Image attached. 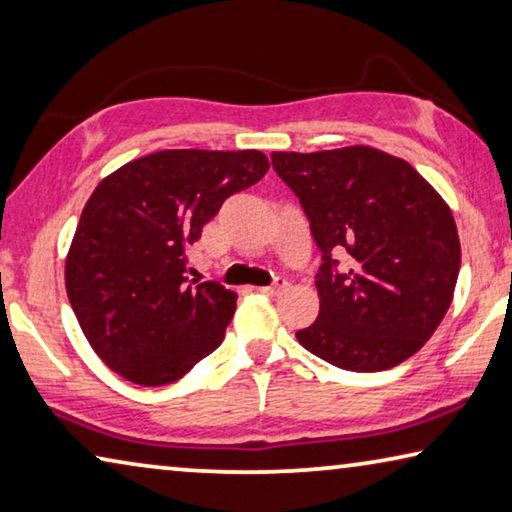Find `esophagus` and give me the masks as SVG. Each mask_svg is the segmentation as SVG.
<instances>
[{"label":"esophagus","mask_w":512,"mask_h":512,"mask_svg":"<svg viewBox=\"0 0 512 512\" xmlns=\"http://www.w3.org/2000/svg\"><path fill=\"white\" fill-rule=\"evenodd\" d=\"M289 289V282L287 280H282V278H278L273 282L271 287H264V289H259V291H264L266 296H280L282 291H287Z\"/></svg>","instance_id":"34e87169"}]
</instances>
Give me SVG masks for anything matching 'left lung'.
Instances as JSON below:
<instances>
[{
	"instance_id": "obj_1",
	"label": "left lung",
	"mask_w": 512,
	"mask_h": 512,
	"mask_svg": "<svg viewBox=\"0 0 512 512\" xmlns=\"http://www.w3.org/2000/svg\"><path fill=\"white\" fill-rule=\"evenodd\" d=\"M271 164L323 259L321 310L296 332L300 346L364 373L415 355L449 310L460 271L456 221L440 193L408 161L367 145L273 152Z\"/></svg>"
}]
</instances>
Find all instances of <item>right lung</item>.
Listing matches in <instances>:
<instances>
[{
    "instance_id": "right-lung-1",
    "label": "right lung",
    "mask_w": 512,
    "mask_h": 512,
    "mask_svg": "<svg viewBox=\"0 0 512 512\" xmlns=\"http://www.w3.org/2000/svg\"><path fill=\"white\" fill-rule=\"evenodd\" d=\"M266 170L259 150H161L97 184L66 259V289L109 369L136 385H168L221 346L237 294L186 278V248Z\"/></svg>"
}]
</instances>
